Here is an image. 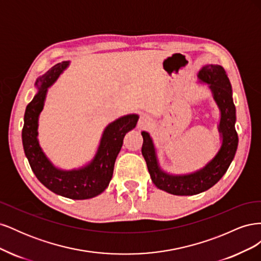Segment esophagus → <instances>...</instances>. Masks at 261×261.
<instances>
[{
    "instance_id": "1",
    "label": "esophagus",
    "mask_w": 261,
    "mask_h": 261,
    "mask_svg": "<svg viewBox=\"0 0 261 261\" xmlns=\"http://www.w3.org/2000/svg\"><path fill=\"white\" fill-rule=\"evenodd\" d=\"M150 124H151V118H150L147 114H141L139 120H138V123H137L138 128L139 129L147 128Z\"/></svg>"
}]
</instances>
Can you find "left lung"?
<instances>
[{
  "instance_id": "1",
  "label": "left lung",
  "mask_w": 261,
  "mask_h": 261,
  "mask_svg": "<svg viewBox=\"0 0 261 261\" xmlns=\"http://www.w3.org/2000/svg\"><path fill=\"white\" fill-rule=\"evenodd\" d=\"M200 83L209 85L213 99L220 110L218 129L221 147L217 154L203 168L188 174H170L161 169L156 156V149L149 133L141 132L144 144L141 147L150 177L153 184L172 195L192 196L202 193L216 185L232 163L239 145V136L235 130L236 110L233 102L232 86L222 66L208 64L198 73Z\"/></svg>"
}]
</instances>
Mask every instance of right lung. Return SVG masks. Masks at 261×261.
I'll use <instances>...</instances> for the list:
<instances>
[{
    "instance_id": "right-lung-1",
    "label": "right lung",
    "mask_w": 261,
    "mask_h": 261,
    "mask_svg": "<svg viewBox=\"0 0 261 261\" xmlns=\"http://www.w3.org/2000/svg\"><path fill=\"white\" fill-rule=\"evenodd\" d=\"M68 66L69 61H63L37 78L35 86L38 92L26 108L21 139L23 151L37 178L55 194L82 200L93 198L106 191L112 178L114 163L123 146L124 136L135 128L139 116L127 114L110 123L102 133L96 154L84 167L73 170L55 167L39 145V116L44 107L48 88Z\"/></svg>"
}]
</instances>
